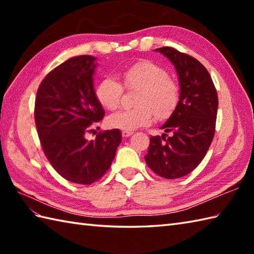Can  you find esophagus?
I'll return each mask as SVG.
<instances>
[{
	"label": "esophagus",
	"instance_id": "1",
	"mask_svg": "<svg viewBox=\"0 0 254 254\" xmlns=\"http://www.w3.org/2000/svg\"><path fill=\"white\" fill-rule=\"evenodd\" d=\"M132 134H133L132 131H122V136L123 137H128V136H131Z\"/></svg>",
	"mask_w": 254,
	"mask_h": 254
}]
</instances>
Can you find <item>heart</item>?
<instances>
[{
    "instance_id": "b5f03b06",
    "label": "heart",
    "mask_w": 254,
    "mask_h": 254,
    "mask_svg": "<svg viewBox=\"0 0 254 254\" xmlns=\"http://www.w3.org/2000/svg\"><path fill=\"white\" fill-rule=\"evenodd\" d=\"M124 87L137 89L136 107L112 113L107 119L108 126L119 130L131 131L152 123L154 115L158 120L168 119L179 104L180 89L168 72L154 62L139 61L121 73ZM96 98L108 110L120 105L122 85L113 77H106L97 85Z\"/></svg>"
}]
</instances>
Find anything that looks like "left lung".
I'll return each instance as SVG.
<instances>
[{"label":"left lung","instance_id":"left-lung-1","mask_svg":"<svg viewBox=\"0 0 254 254\" xmlns=\"http://www.w3.org/2000/svg\"><path fill=\"white\" fill-rule=\"evenodd\" d=\"M155 51L175 65L180 99L160 127L165 133L149 138L145 160L155 174L177 179L190 174L206 155L215 133L218 97L209 73L196 59L170 47Z\"/></svg>","mask_w":254,"mask_h":254}]
</instances>
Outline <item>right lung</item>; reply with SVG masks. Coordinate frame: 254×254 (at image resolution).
<instances>
[{
  "mask_svg": "<svg viewBox=\"0 0 254 254\" xmlns=\"http://www.w3.org/2000/svg\"><path fill=\"white\" fill-rule=\"evenodd\" d=\"M95 61V57L78 56L52 69L35 102L45 155L64 179L78 185H91L106 174L122 139L118 128L99 132L91 141L86 138L105 116L94 89Z\"/></svg>",
  "mask_w": 254,
  "mask_h": 254,
  "instance_id": "obj_1",
  "label": "right lung"
}]
</instances>
